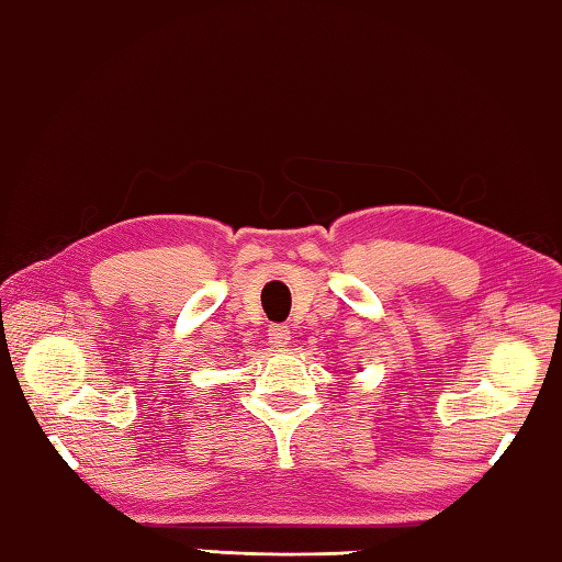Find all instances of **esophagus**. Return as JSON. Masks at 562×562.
<instances>
[{"label": "esophagus", "instance_id": "34e87169", "mask_svg": "<svg viewBox=\"0 0 562 562\" xmlns=\"http://www.w3.org/2000/svg\"><path fill=\"white\" fill-rule=\"evenodd\" d=\"M289 340H291L289 326H283V323H273V326L269 328V346H271V350L289 348Z\"/></svg>", "mask_w": 562, "mask_h": 562}]
</instances>
